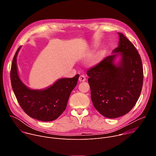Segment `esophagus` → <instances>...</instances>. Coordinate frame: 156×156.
<instances>
[{"label":"esophagus","mask_w":156,"mask_h":156,"mask_svg":"<svg viewBox=\"0 0 156 156\" xmlns=\"http://www.w3.org/2000/svg\"><path fill=\"white\" fill-rule=\"evenodd\" d=\"M79 81L80 82H83L86 81V77L84 75H80L79 77Z\"/></svg>","instance_id":"1"}]
</instances>
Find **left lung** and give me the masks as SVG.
Instances as JSON below:
<instances>
[{
    "instance_id": "left-lung-1",
    "label": "left lung",
    "mask_w": 156,
    "mask_h": 156,
    "mask_svg": "<svg viewBox=\"0 0 156 156\" xmlns=\"http://www.w3.org/2000/svg\"><path fill=\"white\" fill-rule=\"evenodd\" d=\"M118 34L119 46L113 52H120L119 65L114 63L117 55L113 54L87 71L93 105L109 119L129 112L139 99L143 83V64L138 51L122 33Z\"/></svg>"
}]
</instances>
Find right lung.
<instances>
[{"mask_svg": "<svg viewBox=\"0 0 156 156\" xmlns=\"http://www.w3.org/2000/svg\"><path fill=\"white\" fill-rule=\"evenodd\" d=\"M20 48L13 57L10 70L12 87L18 102L30 117L42 122L53 121L65 110L71 92L77 84L79 74L71 78L59 79L46 90H30L18 75L16 56Z\"/></svg>", "mask_w": 156, "mask_h": 156, "instance_id": "obj_1", "label": "right lung"}]
</instances>
